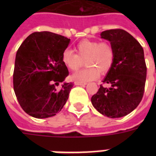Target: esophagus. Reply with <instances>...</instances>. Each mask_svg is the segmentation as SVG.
I'll return each mask as SVG.
<instances>
[{
  "mask_svg": "<svg viewBox=\"0 0 156 156\" xmlns=\"http://www.w3.org/2000/svg\"><path fill=\"white\" fill-rule=\"evenodd\" d=\"M74 84L77 86H86L87 85V83H82V82H78V81L74 82Z\"/></svg>",
  "mask_w": 156,
  "mask_h": 156,
  "instance_id": "obj_1",
  "label": "esophagus"
}]
</instances>
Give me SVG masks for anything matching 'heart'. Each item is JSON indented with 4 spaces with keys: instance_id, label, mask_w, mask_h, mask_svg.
<instances>
[{
    "instance_id": "obj_1",
    "label": "heart",
    "mask_w": 156,
    "mask_h": 156,
    "mask_svg": "<svg viewBox=\"0 0 156 156\" xmlns=\"http://www.w3.org/2000/svg\"><path fill=\"white\" fill-rule=\"evenodd\" d=\"M77 54L71 50H64L61 61L71 71H77L84 65L88 66L72 76L73 80L87 82L95 79L99 73H107L111 69L115 59L112 45L108 42H98L85 40L78 43L75 48Z\"/></svg>"
}]
</instances>
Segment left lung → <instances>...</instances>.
Segmentation results:
<instances>
[{
	"instance_id": "8db88e82",
	"label": "left lung",
	"mask_w": 156,
	"mask_h": 156,
	"mask_svg": "<svg viewBox=\"0 0 156 156\" xmlns=\"http://www.w3.org/2000/svg\"><path fill=\"white\" fill-rule=\"evenodd\" d=\"M100 35L112 45L115 59L103 80L110 87L100 85L91 103L104 116L122 117L133 111L143 99L147 78L144 52L138 40L122 29L104 30Z\"/></svg>"
}]
</instances>
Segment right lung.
<instances>
[{"instance_id":"right-lung-1","label":"right lung","mask_w":156,"mask_h":156,"mask_svg":"<svg viewBox=\"0 0 156 156\" xmlns=\"http://www.w3.org/2000/svg\"><path fill=\"white\" fill-rule=\"evenodd\" d=\"M70 39L49 31L30 34L16 53L13 82L18 103L35 118H47L61 111L73 84L64 82L68 69L61 54ZM61 85L60 88L57 87Z\"/></svg>"}]
</instances>
